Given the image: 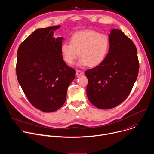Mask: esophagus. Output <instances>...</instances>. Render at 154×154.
I'll return each mask as SVG.
<instances>
[{"label":"esophagus","instance_id":"1","mask_svg":"<svg viewBox=\"0 0 154 154\" xmlns=\"http://www.w3.org/2000/svg\"><path fill=\"white\" fill-rule=\"evenodd\" d=\"M84 75V72L83 71H79V70H77L76 71V75L77 77H79V76H81V75Z\"/></svg>","mask_w":154,"mask_h":154}]
</instances>
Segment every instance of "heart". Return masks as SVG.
Masks as SVG:
<instances>
[{
    "label": "heart",
    "mask_w": 154,
    "mask_h": 154,
    "mask_svg": "<svg viewBox=\"0 0 154 154\" xmlns=\"http://www.w3.org/2000/svg\"><path fill=\"white\" fill-rule=\"evenodd\" d=\"M109 37L92 29L75 32L70 38V43L61 46L63 60L69 65H74L79 57L80 66L94 68L98 66L106 58L109 49Z\"/></svg>",
    "instance_id": "b5f03b06"
}]
</instances>
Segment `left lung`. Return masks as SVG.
Instances as JSON below:
<instances>
[{"mask_svg": "<svg viewBox=\"0 0 154 154\" xmlns=\"http://www.w3.org/2000/svg\"><path fill=\"white\" fill-rule=\"evenodd\" d=\"M104 61L85 71L86 94L91 103L101 109L116 107L128 97L137 80L139 63L137 50L122 31L113 29Z\"/></svg>", "mask_w": 154, "mask_h": 154, "instance_id": "1", "label": "left lung"}]
</instances>
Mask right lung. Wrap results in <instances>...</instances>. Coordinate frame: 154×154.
<instances>
[{"mask_svg": "<svg viewBox=\"0 0 154 154\" xmlns=\"http://www.w3.org/2000/svg\"><path fill=\"white\" fill-rule=\"evenodd\" d=\"M60 27L37 29L17 51L18 82L30 103L45 112L56 111L63 106L76 73L63 60V37L54 36V31Z\"/></svg>", "mask_w": 154, "mask_h": 154, "instance_id": "1", "label": "right lung"}]
</instances>
